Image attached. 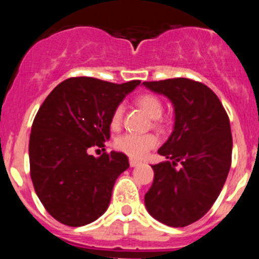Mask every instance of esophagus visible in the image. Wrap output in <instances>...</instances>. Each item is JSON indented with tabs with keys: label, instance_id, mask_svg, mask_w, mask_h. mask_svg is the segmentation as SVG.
Here are the masks:
<instances>
[{
	"label": "esophagus",
	"instance_id": "obj_1",
	"mask_svg": "<svg viewBox=\"0 0 259 259\" xmlns=\"http://www.w3.org/2000/svg\"><path fill=\"white\" fill-rule=\"evenodd\" d=\"M130 164H131V167H136V166H139V164H141V162L137 161V159H134V158H131V159H130Z\"/></svg>",
	"mask_w": 259,
	"mask_h": 259
}]
</instances>
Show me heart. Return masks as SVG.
Wrapping results in <instances>:
<instances>
[{
  "instance_id": "b5f03b06",
  "label": "heart",
  "mask_w": 259,
  "mask_h": 259,
  "mask_svg": "<svg viewBox=\"0 0 259 259\" xmlns=\"http://www.w3.org/2000/svg\"><path fill=\"white\" fill-rule=\"evenodd\" d=\"M136 104L145 111L150 118L157 119L162 115L161 101L155 96L152 95H143L136 100ZM123 107L116 106L111 114V125L118 127L122 122ZM116 148L120 152L125 153L127 155L132 158H143L148 154L149 150L158 145V139L154 135H135L127 134L120 136L115 143Z\"/></svg>"
}]
</instances>
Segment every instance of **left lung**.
Here are the masks:
<instances>
[{
  "mask_svg": "<svg viewBox=\"0 0 259 259\" xmlns=\"http://www.w3.org/2000/svg\"><path fill=\"white\" fill-rule=\"evenodd\" d=\"M174 107V127L153 164L154 180L145 194L153 218L184 227L206 214L223 188L232 157L230 119L211 89L185 77L144 81ZM181 162V167L176 163Z\"/></svg>",
  "mask_w": 259,
  "mask_h": 259,
  "instance_id": "obj_1",
  "label": "left lung"
}]
</instances>
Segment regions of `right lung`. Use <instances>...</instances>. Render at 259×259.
<instances>
[{"instance_id":"right-lung-1","label":"right lung","mask_w":259,"mask_h":259,"mask_svg":"<svg viewBox=\"0 0 259 259\" xmlns=\"http://www.w3.org/2000/svg\"><path fill=\"white\" fill-rule=\"evenodd\" d=\"M140 80L114 84L71 77L53 89L38 109L29 136V167L35 192L61 223L81 227L107 210L118 176L130 167L120 152L89 154L110 139L114 109Z\"/></svg>"}]
</instances>
